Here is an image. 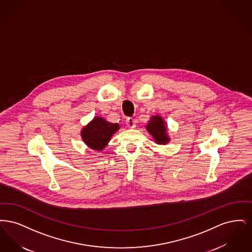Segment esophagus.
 Wrapping results in <instances>:
<instances>
[{"instance_id":"1","label":"esophagus","mask_w":252,"mask_h":252,"mask_svg":"<svg viewBox=\"0 0 252 252\" xmlns=\"http://www.w3.org/2000/svg\"><path fill=\"white\" fill-rule=\"evenodd\" d=\"M126 125L129 128H134V127H136V120L133 118H127L126 121Z\"/></svg>"}]
</instances>
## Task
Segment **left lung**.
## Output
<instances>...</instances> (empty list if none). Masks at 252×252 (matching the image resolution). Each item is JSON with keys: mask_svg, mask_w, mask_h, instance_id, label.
Masks as SVG:
<instances>
[{"mask_svg": "<svg viewBox=\"0 0 252 252\" xmlns=\"http://www.w3.org/2000/svg\"><path fill=\"white\" fill-rule=\"evenodd\" d=\"M145 128L158 144H167L170 142L167 124L160 115H154L145 125Z\"/></svg>", "mask_w": 252, "mask_h": 252, "instance_id": "obj_1", "label": "left lung"}]
</instances>
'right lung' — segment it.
I'll use <instances>...</instances> for the list:
<instances>
[{
  "mask_svg": "<svg viewBox=\"0 0 252 252\" xmlns=\"http://www.w3.org/2000/svg\"><path fill=\"white\" fill-rule=\"evenodd\" d=\"M119 129L120 126L118 124H113L103 117L95 116L82 127L80 135L89 148L94 151H102L108 145L111 137Z\"/></svg>",
  "mask_w": 252,
  "mask_h": 252,
  "instance_id": "1",
  "label": "right lung"
}]
</instances>
